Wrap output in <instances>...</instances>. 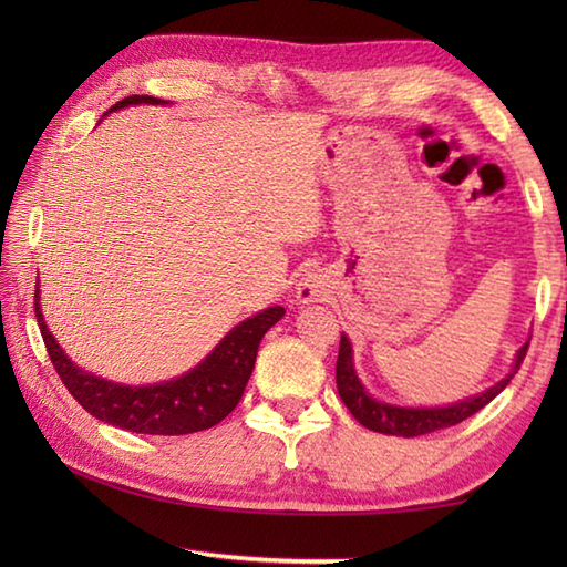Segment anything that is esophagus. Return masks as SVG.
<instances>
[{
  "mask_svg": "<svg viewBox=\"0 0 567 567\" xmlns=\"http://www.w3.org/2000/svg\"><path fill=\"white\" fill-rule=\"evenodd\" d=\"M297 297H300V302H312L315 297H318V287H315L310 280H302L297 285Z\"/></svg>",
  "mask_w": 567,
  "mask_h": 567,
  "instance_id": "1",
  "label": "esophagus"
}]
</instances>
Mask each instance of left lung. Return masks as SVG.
I'll return each mask as SVG.
<instances>
[{
	"label": "left lung",
	"mask_w": 567,
	"mask_h": 567,
	"mask_svg": "<svg viewBox=\"0 0 567 567\" xmlns=\"http://www.w3.org/2000/svg\"><path fill=\"white\" fill-rule=\"evenodd\" d=\"M527 340L520 350H517L515 364L511 370V375L503 378L497 385L487 388L480 395H473L467 400H460L455 405L447 408H398V405H388V402H380L370 395L368 390L362 388V382L354 372L352 364V344L350 340L340 338V352H338V368H334V380H338V392L344 405L352 412V417L364 425L368 430H375V433L382 435H398V437H417V435H427L435 433V430H443L450 425H457V422L467 420L470 415H475L477 410H483L487 402L493 398L501 395V392L507 388V382L513 380V375L520 370V364L525 360L527 352Z\"/></svg>",
	"instance_id": "left-lung-1"
}]
</instances>
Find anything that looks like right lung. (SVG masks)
<instances>
[{"label": "right lung", "instance_id": "right-lung-1", "mask_svg": "<svg viewBox=\"0 0 567 567\" xmlns=\"http://www.w3.org/2000/svg\"><path fill=\"white\" fill-rule=\"evenodd\" d=\"M130 104H165L150 94H132L114 104V110ZM34 315L40 324L44 348L50 352L56 375L80 405L102 422L142 435H189L215 427L243 398L252 375L257 348L265 332L282 318L285 307L275 305L239 322L207 358L177 380L157 385H117L76 368L52 338L40 310V290H34Z\"/></svg>", "mask_w": 567, "mask_h": 567}]
</instances>
